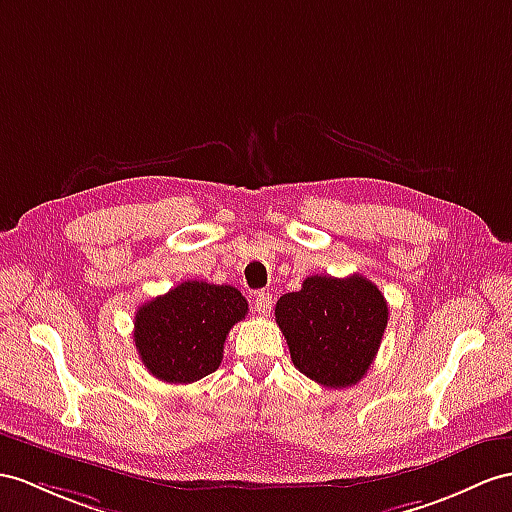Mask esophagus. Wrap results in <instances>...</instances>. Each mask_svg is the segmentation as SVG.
I'll list each match as a JSON object with an SVG mask.
<instances>
[{"label":"esophagus","instance_id":"34e87169","mask_svg":"<svg viewBox=\"0 0 512 512\" xmlns=\"http://www.w3.org/2000/svg\"><path fill=\"white\" fill-rule=\"evenodd\" d=\"M254 308H256L258 315H263V317L269 315L271 308H273V297L269 293H258L254 297Z\"/></svg>","mask_w":512,"mask_h":512}]
</instances>
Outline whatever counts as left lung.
I'll return each instance as SVG.
<instances>
[{"label":"left lung","instance_id":"1","mask_svg":"<svg viewBox=\"0 0 512 512\" xmlns=\"http://www.w3.org/2000/svg\"><path fill=\"white\" fill-rule=\"evenodd\" d=\"M276 321L293 365L328 389L365 378L389 321V306L371 280L310 276L276 304Z\"/></svg>","mask_w":512,"mask_h":512}]
</instances>
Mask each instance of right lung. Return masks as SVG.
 Segmentation results:
<instances>
[{
	"label": "right lung",
	"mask_w": 512,
	"mask_h": 512,
	"mask_svg": "<svg viewBox=\"0 0 512 512\" xmlns=\"http://www.w3.org/2000/svg\"><path fill=\"white\" fill-rule=\"evenodd\" d=\"M247 310V299L230 284L186 280L136 310V352L158 380L197 382L219 369L226 336Z\"/></svg>",
	"instance_id": "right-lung-1"
}]
</instances>
